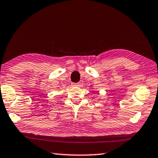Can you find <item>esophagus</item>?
Returning <instances> with one entry per match:
<instances>
[{
	"label": "esophagus",
	"instance_id": "34e87169",
	"mask_svg": "<svg viewBox=\"0 0 158 158\" xmlns=\"http://www.w3.org/2000/svg\"><path fill=\"white\" fill-rule=\"evenodd\" d=\"M73 87H78L80 86L79 83H73Z\"/></svg>",
	"mask_w": 158,
	"mask_h": 158
}]
</instances>
